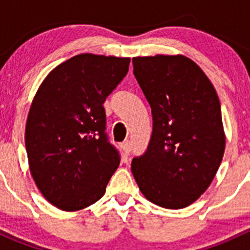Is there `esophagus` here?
Returning a JSON list of instances; mask_svg holds the SVG:
<instances>
[{
    "instance_id": "obj_1",
    "label": "esophagus",
    "mask_w": 250,
    "mask_h": 250,
    "mask_svg": "<svg viewBox=\"0 0 250 250\" xmlns=\"http://www.w3.org/2000/svg\"><path fill=\"white\" fill-rule=\"evenodd\" d=\"M121 147H122L123 152H125V155H129L130 148H132V144H130L129 140H125V141H123L122 145H121Z\"/></svg>"
}]
</instances>
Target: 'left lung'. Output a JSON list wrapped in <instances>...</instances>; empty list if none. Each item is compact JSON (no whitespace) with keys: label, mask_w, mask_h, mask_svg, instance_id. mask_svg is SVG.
Listing matches in <instances>:
<instances>
[{"label":"left lung","mask_w":250,"mask_h":250,"mask_svg":"<svg viewBox=\"0 0 250 250\" xmlns=\"http://www.w3.org/2000/svg\"><path fill=\"white\" fill-rule=\"evenodd\" d=\"M134 76L151 106L147 150L132 161L145 198L167 209L190 206L209 188L225 151L218 94L185 55L133 58Z\"/></svg>","instance_id":"8db88e82"}]
</instances>
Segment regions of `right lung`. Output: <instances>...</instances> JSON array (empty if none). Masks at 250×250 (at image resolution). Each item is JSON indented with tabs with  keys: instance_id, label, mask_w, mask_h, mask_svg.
Wrapping results in <instances>:
<instances>
[{
	"instance_id": "1",
	"label": "right lung",
	"mask_w": 250,
	"mask_h": 250,
	"mask_svg": "<svg viewBox=\"0 0 250 250\" xmlns=\"http://www.w3.org/2000/svg\"><path fill=\"white\" fill-rule=\"evenodd\" d=\"M129 62L112 55H75L47 75L32 100L25 127L30 173L43 197L62 210L99 201L120 166L105 134L103 104Z\"/></svg>"
}]
</instances>
